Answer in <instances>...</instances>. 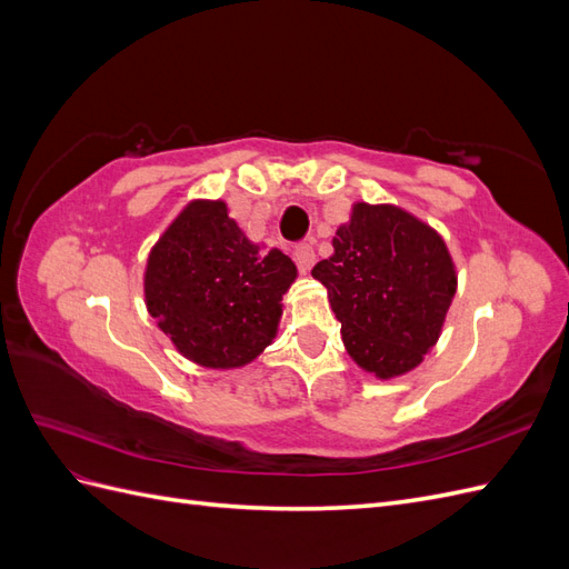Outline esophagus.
<instances>
[{"instance_id": "1", "label": "esophagus", "mask_w": 569, "mask_h": 569, "mask_svg": "<svg viewBox=\"0 0 569 569\" xmlns=\"http://www.w3.org/2000/svg\"><path fill=\"white\" fill-rule=\"evenodd\" d=\"M295 261H297V266H299L301 272L311 270V268L316 266V251H313V247L306 244V242L297 244V247H295Z\"/></svg>"}]
</instances>
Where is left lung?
Returning <instances> with one entry per match:
<instances>
[{"mask_svg": "<svg viewBox=\"0 0 569 569\" xmlns=\"http://www.w3.org/2000/svg\"><path fill=\"white\" fill-rule=\"evenodd\" d=\"M332 247L311 274L327 287L351 358L382 380L420 366L456 295L443 239L396 206L356 203Z\"/></svg>", "mask_w": 569, "mask_h": 569, "instance_id": "obj_1", "label": "left lung"}]
</instances>
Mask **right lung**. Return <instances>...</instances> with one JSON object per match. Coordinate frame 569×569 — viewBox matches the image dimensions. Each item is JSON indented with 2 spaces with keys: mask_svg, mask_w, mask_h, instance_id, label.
Listing matches in <instances>:
<instances>
[{
  "mask_svg": "<svg viewBox=\"0 0 569 569\" xmlns=\"http://www.w3.org/2000/svg\"><path fill=\"white\" fill-rule=\"evenodd\" d=\"M297 266L263 251L222 201H192L151 249L144 297L180 353L206 368H239L278 332Z\"/></svg>",
  "mask_w": 569,
  "mask_h": 569,
  "instance_id": "add662e5",
  "label": "right lung"
}]
</instances>
